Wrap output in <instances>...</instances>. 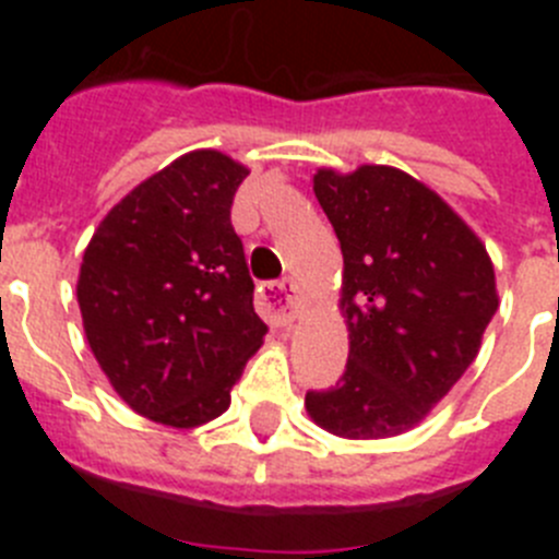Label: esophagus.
Instances as JSON below:
<instances>
[{"label": "esophagus", "instance_id": "34e87169", "mask_svg": "<svg viewBox=\"0 0 559 559\" xmlns=\"http://www.w3.org/2000/svg\"><path fill=\"white\" fill-rule=\"evenodd\" d=\"M260 308L276 328H285L302 313V290L294 280H276V283L260 285Z\"/></svg>", "mask_w": 559, "mask_h": 559}]
</instances>
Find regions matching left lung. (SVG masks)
Wrapping results in <instances>:
<instances>
[{
  "mask_svg": "<svg viewBox=\"0 0 559 559\" xmlns=\"http://www.w3.org/2000/svg\"><path fill=\"white\" fill-rule=\"evenodd\" d=\"M313 192L344 254L347 369L310 389L313 423L349 439L414 428L476 358L498 310L487 249L437 192L408 173L319 170Z\"/></svg>",
  "mask_w": 559,
  "mask_h": 559,
  "instance_id": "8db88e82",
  "label": "left lung"
}]
</instances>
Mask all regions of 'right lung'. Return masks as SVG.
Returning a JSON list of instances; mask_svg holds the SVG:
<instances>
[{
    "mask_svg": "<svg viewBox=\"0 0 559 559\" xmlns=\"http://www.w3.org/2000/svg\"><path fill=\"white\" fill-rule=\"evenodd\" d=\"M246 176L218 151L187 153L128 192L83 254L88 347L128 406L165 426L224 414L269 333L231 226Z\"/></svg>",
    "mask_w": 559,
    "mask_h": 559,
    "instance_id": "right-lung-1",
    "label": "right lung"
}]
</instances>
